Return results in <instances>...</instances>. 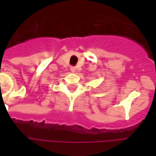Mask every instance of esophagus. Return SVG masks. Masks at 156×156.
Returning <instances> with one entry per match:
<instances>
[{"instance_id": "esophagus-1", "label": "esophagus", "mask_w": 156, "mask_h": 156, "mask_svg": "<svg viewBox=\"0 0 156 156\" xmlns=\"http://www.w3.org/2000/svg\"><path fill=\"white\" fill-rule=\"evenodd\" d=\"M70 69H71L72 72H75V71H76V68H75V67H71V68H70Z\"/></svg>"}]
</instances>
